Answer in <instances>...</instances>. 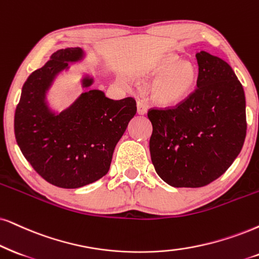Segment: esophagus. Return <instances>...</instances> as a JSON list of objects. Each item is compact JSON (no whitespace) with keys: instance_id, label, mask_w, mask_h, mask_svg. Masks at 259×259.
I'll return each mask as SVG.
<instances>
[{"instance_id":"obj_1","label":"esophagus","mask_w":259,"mask_h":259,"mask_svg":"<svg viewBox=\"0 0 259 259\" xmlns=\"http://www.w3.org/2000/svg\"><path fill=\"white\" fill-rule=\"evenodd\" d=\"M137 113H139V114H146L147 113V106L142 100H137Z\"/></svg>"}]
</instances>
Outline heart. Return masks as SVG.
<instances>
[{
    "instance_id": "heart-1",
    "label": "heart",
    "mask_w": 259,
    "mask_h": 259,
    "mask_svg": "<svg viewBox=\"0 0 259 259\" xmlns=\"http://www.w3.org/2000/svg\"><path fill=\"white\" fill-rule=\"evenodd\" d=\"M158 77L149 87V96L160 106H176L191 96L198 80V71L190 62H182L176 55L160 61L150 71Z\"/></svg>"
}]
</instances>
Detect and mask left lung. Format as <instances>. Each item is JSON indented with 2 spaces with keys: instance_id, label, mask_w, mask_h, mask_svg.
Instances as JSON below:
<instances>
[{
  "instance_id": "left-lung-1",
  "label": "left lung",
  "mask_w": 259,
  "mask_h": 259,
  "mask_svg": "<svg viewBox=\"0 0 259 259\" xmlns=\"http://www.w3.org/2000/svg\"><path fill=\"white\" fill-rule=\"evenodd\" d=\"M197 87L176 106L152 107L150 158L175 188H201L224 175L246 136L245 94L231 65L201 51Z\"/></svg>"
}]
</instances>
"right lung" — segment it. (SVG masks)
<instances>
[{
	"mask_svg": "<svg viewBox=\"0 0 259 259\" xmlns=\"http://www.w3.org/2000/svg\"><path fill=\"white\" fill-rule=\"evenodd\" d=\"M81 57L80 48L52 54L26 80L14 116L15 139L26 160L42 179L63 189L81 188L109 172L114 147L136 114L134 98L112 100L98 90L60 114L48 109L45 92L54 77ZM92 82L84 78L83 86Z\"/></svg>",
	"mask_w": 259,
	"mask_h": 259,
	"instance_id": "add662e5",
	"label": "right lung"
}]
</instances>
